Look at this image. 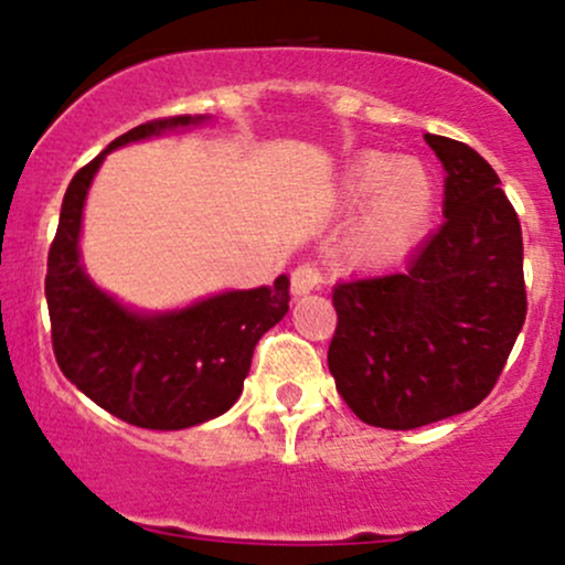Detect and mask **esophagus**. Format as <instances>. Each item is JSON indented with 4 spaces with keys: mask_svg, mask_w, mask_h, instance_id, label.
Instances as JSON below:
<instances>
[{
    "mask_svg": "<svg viewBox=\"0 0 565 565\" xmlns=\"http://www.w3.org/2000/svg\"><path fill=\"white\" fill-rule=\"evenodd\" d=\"M321 284H323V276H321V270L316 268V265L302 263V265H297L295 270H291V295H295V297L308 295V291L319 289Z\"/></svg>",
    "mask_w": 565,
    "mask_h": 565,
    "instance_id": "obj_1",
    "label": "esophagus"
}]
</instances>
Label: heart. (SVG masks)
<instances>
[{
    "mask_svg": "<svg viewBox=\"0 0 565 565\" xmlns=\"http://www.w3.org/2000/svg\"><path fill=\"white\" fill-rule=\"evenodd\" d=\"M342 196L364 201L345 252L355 263H391L412 249L427 231L436 206V188L419 161L387 153H364L342 178Z\"/></svg>",
    "mask_w": 565,
    "mask_h": 565,
    "instance_id": "b5f03b06",
    "label": "heart"
}]
</instances>
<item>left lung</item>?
<instances>
[{
	"instance_id": "8db88e82",
	"label": "left lung",
	"mask_w": 565,
	"mask_h": 565,
	"mask_svg": "<svg viewBox=\"0 0 565 565\" xmlns=\"http://www.w3.org/2000/svg\"><path fill=\"white\" fill-rule=\"evenodd\" d=\"M446 170L444 225L406 268L340 281L329 372L361 423L414 430L476 408L526 321L523 236L497 172L425 135Z\"/></svg>"
}]
</instances>
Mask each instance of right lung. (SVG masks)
I'll return each mask as SVG.
<instances>
[{
	"mask_svg": "<svg viewBox=\"0 0 565 565\" xmlns=\"http://www.w3.org/2000/svg\"><path fill=\"white\" fill-rule=\"evenodd\" d=\"M204 116L153 119L116 138L68 183L47 255L53 350L61 372L97 406L148 430H183L236 404L257 340L289 310V278L223 291L172 313H135L97 289L79 263L82 210L108 151L191 127Z\"/></svg>",
	"mask_w": 565,
	"mask_h": 565,
	"instance_id": "obj_1",
	"label": "right lung"
}]
</instances>
